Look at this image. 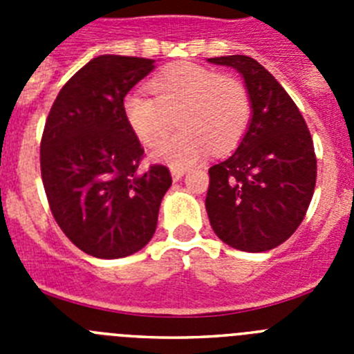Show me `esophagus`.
<instances>
[{
    "label": "esophagus",
    "instance_id": "obj_1",
    "mask_svg": "<svg viewBox=\"0 0 354 354\" xmlns=\"http://www.w3.org/2000/svg\"><path fill=\"white\" fill-rule=\"evenodd\" d=\"M184 174H186V170H183V168H171V179H174L175 183L183 179Z\"/></svg>",
    "mask_w": 354,
    "mask_h": 354
}]
</instances>
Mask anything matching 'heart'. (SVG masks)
<instances>
[{"instance_id":"obj_1","label":"heart","mask_w":354,"mask_h":354,"mask_svg":"<svg viewBox=\"0 0 354 354\" xmlns=\"http://www.w3.org/2000/svg\"><path fill=\"white\" fill-rule=\"evenodd\" d=\"M154 97L133 92L124 99V117L149 149L167 138L175 117L180 129L162 143L158 158L171 167H189L237 147L252 122V97L243 81L196 64H177L150 81Z\"/></svg>"}]
</instances>
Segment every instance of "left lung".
<instances>
[{"instance_id":"1","label":"left lung","mask_w":354,"mask_h":354,"mask_svg":"<svg viewBox=\"0 0 354 354\" xmlns=\"http://www.w3.org/2000/svg\"><path fill=\"white\" fill-rule=\"evenodd\" d=\"M209 62L243 74L253 108L236 152L209 168V221L228 246L268 252L296 232L310 205L317 177L314 142L298 106L257 60L232 55Z\"/></svg>"}]
</instances>
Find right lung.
I'll return each instance as SVG.
<instances>
[{
    "label": "right lung",
    "mask_w": 354,
    "mask_h": 354,
    "mask_svg": "<svg viewBox=\"0 0 354 354\" xmlns=\"http://www.w3.org/2000/svg\"><path fill=\"white\" fill-rule=\"evenodd\" d=\"M152 68L149 58L97 56L62 86L44 126L40 174L49 209L92 257L142 250L171 186L165 165L143 170L145 150L124 117V97Z\"/></svg>",
    "instance_id": "1"
}]
</instances>
